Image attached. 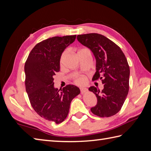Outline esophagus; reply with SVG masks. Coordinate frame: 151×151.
<instances>
[{
	"instance_id": "34e87169",
	"label": "esophagus",
	"mask_w": 151,
	"mask_h": 151,
	"mask_svg": "<svg viewBox=\"0 0 151 151\" xmlns=\"http://www.w3.org/2000/svg\"><path fill=\"white\" fill-rule=\"evenodd\" d=\"M87 91H88V89L87 88H81V91L82 93V94L84 93H86Z\"/></svg>"
}]
</instances>
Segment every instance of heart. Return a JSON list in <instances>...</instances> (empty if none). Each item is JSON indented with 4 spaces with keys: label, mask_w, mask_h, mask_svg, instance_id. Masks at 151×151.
<instances>
[{
    "label": "heart",
    "mask_w": 151,
    "mask_h": 151,
    "mask_svg": "<svg viewBox=\"0 0 151 151\" xmlns=\"http://www.w3.org/2000/svg\"><path fill=\"white\" fill-rule=\"evenodd\" d=\"M65 52H63L62 56H61V58H60V63L62 64L63 62V59H64V56H65ZM86 78L84 77V76H78V77L76 78L75 79V83L76 84H77L78 85H82V84H84V83L86 82Z\"/></svg>",
    "instance_id": "1"
}]
</instances>
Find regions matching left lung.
I'll list each match as a JSON object with an SVG mask.
<instances>
[{"label":"left lung","mask_w":151,"mask_h":151,"mask_svg":"<svg viewBox=\"0 0 151 151\" xmlns=\"http://www.w3.org/2000/svg\"><path fill=\"white\" fill-rule=\"evenodd\" d=\"M77 40L92 51L96 59V73L93 81L101 80L104 89L89 88L97 98L91 108L93 114L108 117L118 113L129 90L130 67L121 48L108 38L97 33L78 35Z\"/></svg>","instance_id":"obj_1"}]
</instances>
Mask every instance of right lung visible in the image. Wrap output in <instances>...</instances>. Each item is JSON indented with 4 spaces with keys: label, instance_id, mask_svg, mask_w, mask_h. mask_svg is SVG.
<instances>
[{
    "label": "right lung",
    "instance_id": "1",
    "mask_svg": "<svg viewBox=\"0 0 151 151\" xmlns=\"http://www.w3.org/2000/svg\"><path fill=\"white\" fill-rule=\"evenodd\" d=\"M76 36H55L41 41L25 62V88L31 106L40 117L56 124L65 119L70 102L81 93L71 84L61 91L54 87L53 76L60 71L61 55Z\"/></svg>",
    "mask_w": 151,
    "mask_h": 151
}]
</instances>
